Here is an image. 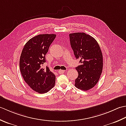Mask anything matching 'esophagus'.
Listing matches in <instances>:
<instances>
[{
	"label": "esophagus",
	"mask_w": 126,
	"mask_h": 126,
	"mask_svg": "<svg viewBox=\"0 0 126 126\" xmlns=\"http://www.w3.org/2000/svg\"><path fill=\"white\" fill-rule=\"evenodd\" d=\"M65 72V70H59V73H60V74H62V73H63L64 72Z\"/></svg>",
	"instance_id": "34e87169"
}]
</instances>
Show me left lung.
<instances>
[{"label":"left lung","mask_w":126,"mask_h":126,"mask_svg":"<svg viewBox=\"0 0 126 126\" xmlns=\"http://www.w3.org/2000/svg\"><path fill=\"white\" fill-rule=\"evenodd\" d=\"M69 36L74 54L81 63L76 67L78 76L74 85L81 90H89L96 85L102 74L103 63L101 48L93 37L84 32Z\"/></svg>","instance_id":"1"}]
</instances>
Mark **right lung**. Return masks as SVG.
<instances>
[{"mask_svg": "<svg viewBox=\"0 0 126 126\" xmlns=\"http://www.w3.org/2000/svg\"><path fill=\"white\" fill-rule=\"evenodd\" d=\"M55 34H41L30 39L22 51L19 67L24 81L33 90L40 94L49 91L55 85V76L47 66L42 67L46 63V54Z\"/></svg>", "mask_w": 126, "mask_h": 126, "instance_id": "1", "label": "right lung"}]
</instances>
